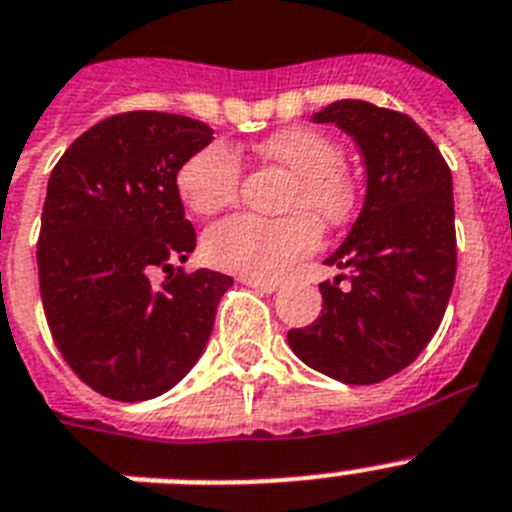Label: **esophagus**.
I'll return each mask as SVG.
<instances>
[{"label": "esophagus", "instance_id": "esophagus-1", "mask_svg": "<svg viewBox=\"0 0 512 512\" xmlns=\"http://www.w3.org/2000/svg\"><path fill=\"white\" fill-rule=\"evenodd\" d=\"M240 282L248 287H253V290H259V292H277L279 290V282H274V279H256V277H240Z\"/></svg>", "mask_w": 512, "mask_h": 512}]
</instances>
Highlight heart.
<instances>
[{
  "label": "heart",
  "instance_id": "1",
  "mask_svg": "<svg viewBox=\"0 0 512 512\" xmlns=\"http://www.w3.org/2000/svg\"><path fill=\"white\" fill-rule=\"evenodd\" d=\"M259 152L295 176L287 209L298 214L282 220L233 214L209 227L202 251L222 272L277 279L321 243V227L312 214L326 225H339L355 207V191L342 173V150L321 131L282 129L266 137ZM176 186L194 214L217 212L238 196V157L227 144H207L181 165Z\"/></svg>",
  "mask_w": 512,
  "mask_h": 512
}]
</instances>
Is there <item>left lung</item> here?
Segmentation results:
<instances>
[{
	"label": "left lung",
	"mask_w": 512,
	"mask_h": 512,
	"mask_svg": "<svg viewBox=\"0 0 512 512\" xmlns=\"http://www.w3.org/2000/svg\"><path fill=\"white\" fill-rule=\"evenodd\" d=\"M313 121L336 124L355 139L368 181L355 225L323 261L347 274L318 285L321 316L292 329L287 342L308 368L347 386H370L417 360L451 300V168L406 113L336 100ZM342 278L347 288L338 287Z\"/></svg>",
	"instance_id": "obj_1"
}]
</instances>
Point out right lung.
Listing matches in <instances>:
<instances>
[{
	"instance_id": "obj_1",
	"label": "right lung",
	"mask_w": 512,
	"mask_h": 512,
	"mask_svg": "<svg viewBox=\"0 0 512 512\" xmlns=\"http://www.w3.org/2000/svg\"><path fill=\"white\" fill-rule=\"evenodd\" d=\"M202 121L131 111L100 121L51 170L38 238L48 329L69 368L116 401L170 391L202 357L233 279L183 274L196 248L178 170L212 142ZM152 268L169 272L149 282Z\"/></svg>"
}]
</instances>
